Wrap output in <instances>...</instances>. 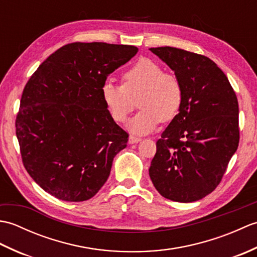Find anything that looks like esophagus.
I'll list each match as a JSON object with an SVG mask.
<instances>
[{
	"instance_id": "1",
	"label": "esophagus",
	"mask_w": 257,
	"mask_h": 257,
	"mask_svg": "<svg viewBox=\"0 0 257 257\" xmlns=\"http://www.w3.org/2000/svg\"><path fill=\"white\" fill-rule=\"evenodd\" d=\"M139 141H141V138L136 137V136H134V135H132L129 137V144H137V143H139Z\"/></svg>"
}]
</instances>
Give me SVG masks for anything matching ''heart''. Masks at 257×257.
Instances as JSON below:
<instances>
[{"mask_svg": "<svg viewBox=\"0 0 257 257\" xmlns=\"http://www.w3.org/2000/svg\"><path fill=\"white\" fill-rule=\"evenodd\" d=\"M101 98L116 122H124L136 108L138 98L141 110L129 122V129L148 134L160 121H170L182 105V86L176 76L163 73L159 64L141 58L122 75V85L107 81L101 87Z\"/></svg>", "mask_w": 257, "mask_h": 257, "instance_id": "b5f03b06", "label": "heart"}]
</instances>
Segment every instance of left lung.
Listing matches in <instances>:
<instances>
[{
  "mask_svg": "<svg viewBox=\"0 0 257 257\" xmlns=\"http://www.w3.org/2000/svg\"><path fill=\"white\" fill-rule=\"evenodd\" d=\"M150 51L173 70L183 99L157 141L149 176L166 199L198 201L220 184L238 147L235 91L209 57L170 46Z\"/></svg>",
  "mask_w": 257,
  "mask_h": 257,
  "instance_id": "left-lung-1",
  "label": "left lung"
}]
</instances>
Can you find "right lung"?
Masks as SVG:
<instances>
[{"label": "right lung", "mask_w": 257, "mask_h": 257, "mask_svg": "<svg viewBox=\"0 0 257 257\" xmlns=\"http://www.w3.org/2000/svg\"><path fill=\"white\" fill-rule=\"evenodd\" d=\"M138 52L130 45L70 43L43 62L27 81L15 120L22 161L55 198H92L110 174L129 135L101 98L109 75Z\"/></svg>", "instance_id": "add662e5"}]
</instances>
